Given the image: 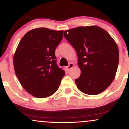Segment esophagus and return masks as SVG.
I'll use <instances>...</instances> for the list:
<instances>
[{
	"instance_id": "obj_1",
	"label": "esophagus",
	"mask_w": 129,
	"mask_h": 129,
	"mask_svg": "<svg viewBox=\"0 0 129 129\" xmlns=\"http://www.w3.org/2000/svg\"><path fill=\"white\" fill-rule=\"evenodd\" d=\"M73 66H74V64H73V63H70L69 64V66H68L67 67H66V69H67V70H70L72 68H73Z\"/></svg>"
}]
</instances>
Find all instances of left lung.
Segmentation results:
<instances>
[{"instance_id":"left-lung-1","label":"left lung","mask_w":129,"mask_h":129,"mask_svg":"<svg viewBox=\"0 0 129 129\" xmlns=\"http://www.w3.org/2000/svg\"><path fill=\"white\" fill-rule=\"evenodd\" d=\"M65 38L77 53L81 75L75 81L84 94L97 95L112 83L119 63L117 46L100 27H78L64 32Z\"/></svg>"}]
</instances>
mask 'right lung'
<instances>
[{"mask_svg":"<svg viewBox=\"0 0 129 129\" xmlns=\"http://www.w3.org/2000/svg\"><path fill=\"white\" fill-rule=\"evenodd\" d=\"M63 33V30L45 27L32 29L25 34L17 47L13 57L15 73L24 89L35 97L53 95L65 75L55 56Z\"/></svg>","mask_w":129,"mask_h":129,"instance_id":"obj_1","label":"right lung"}]
</instances>
